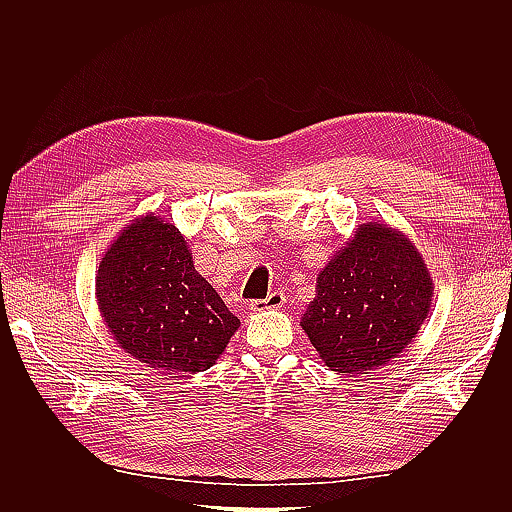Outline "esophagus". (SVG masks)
Listing matches in <instances>:
<instances>
[{"label": "esophagus", "instance_id": "obj_1", "mask_svg": "<svg viewBox=\"0 0 512 512\" xmlns=\"http://www.w3.org/2000/svg\"><path fill=\"white\" fill-rule=\"evenodd\" d=\"M286 303V297L282 292H271L267 299H258V301H252L250 307L254 309V312H265V309H277L282 307Z\"/></svg>", "mask_w": 512, "mask_h": 512}]
</instances>
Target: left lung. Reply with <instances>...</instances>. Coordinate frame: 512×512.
<instances>
[{
  "instance_id": "8db88e82",
  "label": "left lung",
  "mask_w": 512,
  "mask_h": 512,
  "mask_svg": "<svg viewBox=\"0 0 512 512\" xmlns=\"http://www.w3.org/2000/svg\"><path fill=\"white\" fill-rule=\"evenodd\" d=\"M431 299L416 245L389 224L367 222L320 271L301 329L329 369L369 374L412 344Z\"/></svg>"
}]
</instances>
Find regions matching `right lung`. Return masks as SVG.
Listing matches in <instances>:
<instances>
[{"label": "right lung", "mask_w": 512, "mask_h": 512, "mask_svg": "<svg viewBox=\"0 0 512 512\" xmlns=\"http://www.w3.org/2000/svg\"><path fill=\"white\" fill-rule=\"evenodd\" d=\"M96 299L115 342L160 374H196L220 359L241 322L194 269L185 237L141 215L108 245Z\"/></svg>", "instance_id": "1"}]
</instances>
